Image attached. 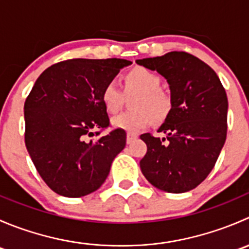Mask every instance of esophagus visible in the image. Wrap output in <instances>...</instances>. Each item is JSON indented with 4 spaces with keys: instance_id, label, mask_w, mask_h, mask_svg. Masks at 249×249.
I'll return each instance as SVG.
<instances>
[{
    "instance_id": "esophagus-1",
    "label": "esophagus",
    "mask_w": 249,
    "mask_h": 249,
    "mask_svg": "<svg viewBox=\"0 0 249 249\" xmlns=\"http://www.w3.org/2000/svg\"><path fill=\"white\" fill-rule=\"evenodd\" d=\"M136 139H137L136 135H134V134H127V135H126V143H127V144H130V143L134 142V141L136 140Z\"/></svg>"
}]
</instances>
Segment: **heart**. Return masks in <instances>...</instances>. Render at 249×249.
<instances>
[{
    "instance_id": "obj_1",
    "label": "heart",
    "mask_w": 249,
    "mask_h": 249,
    "mask_svg": "<svg viewBox=\"0 0 249 249\" xmlns=\"http://www.w3.org/2000/svg\"><path fill=\"white\" fill-rule=\"evenodd\" d=\"M125 92H136L134 101L135 112L122 113L112 119L115 129L129 134H137L147 129L153 122H164L172 110V97L161 90V78L145 67H135L124 76ZM122 89L114 82H108L101 91V102L105 109L115 114L122 108Z\"/></svg>"
}]
</instances>
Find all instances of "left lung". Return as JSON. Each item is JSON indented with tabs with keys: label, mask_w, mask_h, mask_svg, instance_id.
<instances>
[{
	"label": "left lung",
	"mask_w": 249,
	"mask_h": 249,
	"mask_svg": "<svg viewBox=\"0 0 249 249\" xmlns=\"http://www.w3.org/2000/svg\"><path fill=\"white\" fill-rule=\"evenodd\" d=\"M166 78L172 110L158 132L141 135L147 153L141 171L155 188L173 194L196 188L214 167L227 139L228 97L217 73L185 52L136 60Z\"/></svg>",
	"instance_id": "8db88e82"
}]
</instances>
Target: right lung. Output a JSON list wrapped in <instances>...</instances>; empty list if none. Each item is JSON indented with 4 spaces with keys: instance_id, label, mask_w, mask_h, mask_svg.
Masks as SVG:
<instances>
[{
    "instance_id": "right-lung-1",
    "label": "right lung",
    "mask_w": 249,
    "mask_h": 249,
    "mask_svg": "<svg viewBox=\"0 0 249 249\" xmlns=\"http://www.w3.org/2000/svg\"><path fill=\"white\" fill-rule=\"evenodd\" d=\"M131 64L72 59L48 67L37 78L24 105L25 144L37 172L56 194L80 197L97 190L124 149L123 130L90 137L109 126L102 89Z\"/></svg>"
}]
</instances>
